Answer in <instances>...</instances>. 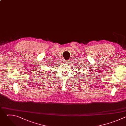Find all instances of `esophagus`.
Wrapping results in <instances>:
<instances>
[{
    "label": "esophagus",
    "instance_id": "obj_1",
    "mask_svg": "<svg viewBox=\"0 0 126 126\" xmlns=\"http://www.w3.org/2000/svg\"><path fill=\"white\" fill-rule=\"evenodd\" d=\"M64 62H65V63L68 64L69 63V60H64Z\"/></svg>",
    "mask_w": 126,
    "mask_h": 126
}]
</instances>
